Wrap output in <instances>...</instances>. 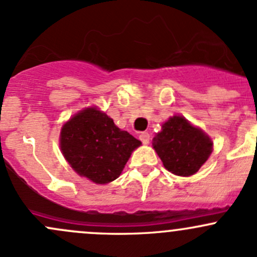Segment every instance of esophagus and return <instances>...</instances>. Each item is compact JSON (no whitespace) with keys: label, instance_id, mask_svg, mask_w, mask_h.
Masks as SVG:
<instances>
[{"label":"esophagus","instance_id":"1","mask_svg":"<svg viewBox=\"0 0 257 257\" xmlns=\"http://www.w3.org/2000/svg\"><path fill=\"white\" fill-rule=\"evenodd\" d=\"M140 140L142 141V144L147 145L148 142H150V134H148V132H141V134H140Z\"/></svg>","mask_w":257,"mask_h":257}]
</instances>
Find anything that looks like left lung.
Listing matches in <instances>:
<instances>
[{
  "label": "left lung",
  "instance_id": "8db88e82",
  "mask_svg": "<svg viewBox=\"0 0 257 257\" xmlns=\"http://www.w3.org/2000/svg\"><path fill=\"white\" fill-rule=\"evenodd\" d=\"M152 146L166 169L182 177L197 173L213 151L210 137L179 115L163 123Z\"/></svg>",
  "mask_w": 257,
  "mask_h": 257
}]
</instances>
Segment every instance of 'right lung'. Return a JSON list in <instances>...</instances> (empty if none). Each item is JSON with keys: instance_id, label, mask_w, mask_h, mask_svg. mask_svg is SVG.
<instances>
[{"instance_id": "right-lung-1", "label": "right lung", "mask_w": 257, "mask_h": 257, "mask_svg": "<svg viewBox=\"0 0 257 257\" xmlns=\"http://www.w3.org/2000/svg\"><path fill=\"white\" fill-rule=\"evenodd\" d=\"M60 150L70 167L96 184L115 181L132 151L141 145L96 107L75 113L60 131Z\"/></svg>"}]
</instances>
